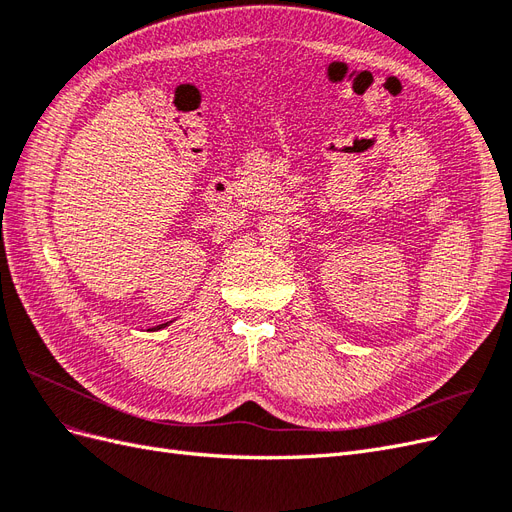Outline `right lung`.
Segmentation results:
<instances>
[{"mask_svg":"<svg viewBox=\"0 0 512 512\" xmlns=\"http://www.w3.org/2000/svg\"><path fill=\"white\" fill-rule=\"evenodd\" d=\"M166 324H168V322H166ZM166 324H160V329H162V327H166Z\"/></svg>","mask_w":512,"mask_h":512,"instance_id":"add662e5","label":"right lung"}]
</instances>
